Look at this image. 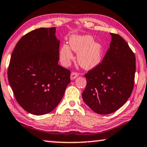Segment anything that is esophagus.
Here are the masks:
<instances>
[{
  "mask_svg": "<svg viewBox=\"0 0 147 147\" xmlns=\"http://www.w3.org/2000/svg\"><path fill=\"white\" fill-rule=\"evenodd\" d=\"M79 76V74L76 72H72L71 74V80H74L76 78H77Z\"/></svg>",
  "mask_w": 147,
  "mask_h": 147,
  "instance_id": "34e87169",
  "label": "esophagus"
}]
</instances>
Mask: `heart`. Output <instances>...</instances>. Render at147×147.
I'll use <instances>...</instances> for the list:
<instances>
[{
    "instance_id": "heart-1",
    "label": "heart",
    "mask_w": 147,
    "mask_h": 147,
    "mask_svg": "<svg viewBox=\"0 0 147 147\" xmlns=\"http://www.w3.org/2000/svg\"><path fill=\"white\" fill-rule=\"evenodd\" d=\"M69 46L63 44L60 50V59L65 66H68L74 58L71 48L78 52V61L84 69L94 68L101 61L103 46L94 42L92 36L74 35L70 38Z\"/></svg>"
}]
</instances>
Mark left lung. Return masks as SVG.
<instances>
[{
  "label": "left lung",
  "mask_w": 147,
  "mask_h": 147,
  "mask_svg": "<svg viewBox=\"0 0 147 147\" xmlns=\"http://www.w3.org/2000/svg\"><path fill=\"white\" fill-rule=\"evenodd\" d=\"M110 34V47L102 61L84 75L87 84L82 92L83 100L100 115L120 109L129 99L134 86V53L119 34Z\"/></svg>",
  "instance_id": "left-lung-1"
}]
</instances>
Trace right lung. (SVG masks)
Wrapping results in <instances>:
<instances>
[{"label":"right lung","instance_id":"add662e5","mask_svg":"<svg viewBox=\"0 0 147 147\" xmlns=\"http://www.w3.org/2000/svg\"><path fill=\"white\" fill-rule=\"evenodd\" d=\"M55 28H40L23 36L11 53L9 84L15 98L28 113H50L71 82V71L58 65L59 40Z\"/></svg>","mask_w":147,"mask_h":147}]
</instances>
